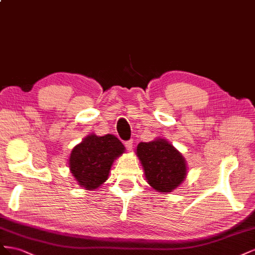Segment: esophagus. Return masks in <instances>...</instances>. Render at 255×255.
I'll use <instances>...</instances> for the list:
<instances>
[{"mask_svg": "<svg viewBox=\"0 0 255 255\" xmlns=\"http://www.w3.org/2000/svg\"><path fill=\"white\" fill-rule=\"evenodd\" d=\"M125 146H126V148H127L129 151H131L132 148H133V141H132V140L126 141V142H125Z\"/></svg>", "mask_w": 255, "mask_h": 255, "instance_id": "obj_1", "label": "esophagus"}]
</instances>
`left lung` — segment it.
<instances>
[{"mask_svg": "<svg viewBox=\"0 0 255 255\" xmlns=\"http://www.w3.org/2000/svg\"><path fill=\"white\" fill-rule=\"evenodd\" d=\"M136 155L147 183L159 192L169 193L186 178L187 164L183 155L164 139L137 144Z\"/></svg>", "mask_w": 255, "mask_h": 255, "instance_id": "obj_1", "label": "left lung"}]
</instances>
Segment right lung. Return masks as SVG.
Masks as SVG:
<instances>
[{"label":"right lung","instance_id":"add662e5","mask_svg":"<svg viewBox=\"0 0 255 255\" xmlns=\"http://www.w3.org/2000/svg\"><path fill=\"white\" fill-rule=\"evenodd\" d=\"M124 151L125 147L115 135L90 134L71 150L69 170L80 186L95 190L108 179L113 161Z\"/></svg>","mask_w":255,"mask_h":255}]
</instances>
